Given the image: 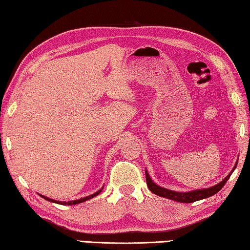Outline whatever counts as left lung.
Instances as JSON below:
<instances>
[{
	"instance_id": "left-lung-1",
	"label": "left lung",
	"mask_w": 250,
	"mask_h": 250,
	"mask_svg": "<svg viewBox=\"0 0 250 250\" xmlns=\"http://www.w3.org/2000/svg\"><path fill=\"white\" fill-rule=\"evenodd\" d=\"M237 164H238V161L231 172L229 173V175H227L226 178H223L220 183H218L214 186H211V188L194 189V191H189V192H176V191H172V189L162 188V186L156 184L155 182H152L151 177L149 176V174L147 172V169H146V181H147L148 188L156 195L166 197V199L176 201V202H180V203H192V202H195V201L207 199V197H210L212 195L217 194V193L223 188V185L227 183V181L229 180L230 175H231L233 173V170L236 169Z\"/></svg>"
}]
</instances>
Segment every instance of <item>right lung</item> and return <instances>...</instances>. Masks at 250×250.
<instances>
[{
	"label": "right lung",
	"instance_id": "right-lung-1",
	"mask_svg": "<svg viewBox=\"0 0 250 250\" xmlns=\"http://www.w3.org/2000/svg\"><path fill=\"white\" fill-rule=\"evenodd\" d=\"M102 189H103V188H101V189H99L98 192H95L94 194H92V195H88V196H85V197H83V199H80V200H74V201H68V202H62V201H56V200H53V199H49V197H47V196H43V195H42V194H39L40 196L42 197H43L44 200H47V201H49V202H53V203H57V204H67V206H73V204H78V203H82V202H85V201H87V200H89V199H92V197H94V196H96L98 194H100V193L102 192Z\"/></svg>",
	"mask_w": 250,
	"mask_h": 250
}]
</instances>
